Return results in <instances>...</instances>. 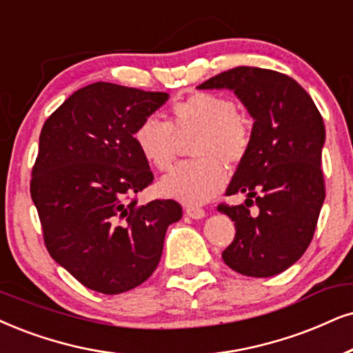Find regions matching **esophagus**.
<instances>
[{
  "instance_id": "esophagus-1",
  "label": "esophagus",
  "mask_w": 353,
  "mask_h": 353,
  "mask_svg": "<svg viewBox=\"0 0 353 353\" xmlns=\"http://www.w3.org/2000/svg\"><path fill=\"white\" fill-rule=\"evenodd\" d=\"M185 213H187V216L194 218V220H200V218L205 216V210L199 208V207H187Z\"/></svg>"
}]
</instances>
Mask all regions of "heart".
<instances>
[{
    "label": "heart",
    "instance_id": "heart-1",
    "mask_svg": "<svg viewBox=\"0 0 353 353\" xmlns=\"http://www.w3.org/2000/svg\"><path fill=\"white\" fill-rule=\"evenodd\" d=\"M197 133L192 154L195 161L182 164L161 181L164 195L187 205L213 199L226 184L225 164H238L251 146L252 128L231 99L212 92H194L174 102L169 122L146 117L137 127L133 140L138 151L158 171H171L176 163L177 137Z\"/></svg>",
    "mask_w": 353,
    "mask_h": 353
}]
</instances>
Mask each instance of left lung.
<instances>
[{"instance_id": "obj_1", "label": "left lung", "mask_w": 353, "mask_h": 353, "mask_svg": "<svg viewBox=\"0 0 353 353\" xmlns=\"http://www.w3.org/2000/svg\"><path fill=\"white\" fill-rule=\"evenodd\" d=\"M199 89H230L254 119L251 146L226 195L246 194L244 203L259 210L252 216L245 205H218L236 228L223 261L248 276L280 274L310 246L325 197L323 117L305 89L279 71L238 66Z\"/></svg>"}]
</instances>
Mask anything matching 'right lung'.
I'll return each mask as SVG.
<instances>
[{
	"label": "right lung",
	"instance_id": "obj_1",
	"mask_svg": "<svg viewBox=\"0 0 353 353\" xmlns=\"http://www.w3.org/2000/svg\"><path fill=\"white\" fill-rule=\"evenodd\" d=\"M168 99L99 81L73 92L40 132L30 197L46 248L79 283L104 295L150 279L168 226L182 216L174 200L133 199L153 182L133 133Z\"/></svg>",
	"mask_w": 353,
	"mask_h": 353
}]
</instances>
